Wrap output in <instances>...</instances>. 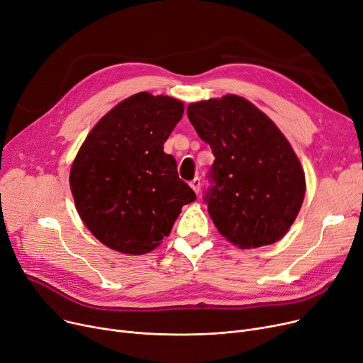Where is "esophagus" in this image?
<instances>
[{
	"label": "esophagus",
	"instance_id": "esophagus-1",
	"mask_svg": "<svg viewBox=\"0 0 363 363\" xmlns=\"http://www.w3.org/2000/svg\"><path fill=\"white\" fill-rule=\"evenodd\" d=\"M191 187L194 189V191L196 194H199V189H201V179L199 177H195L192 182H191Z\"/></svg>",
	"mask_w": 363,
	"mask_h": 363
}]
</instances>
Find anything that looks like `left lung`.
<instances>
[{"label": "left lung", "instance_id": "8db88e82", "mask_svg": "<svg viewBox=\"0 0 363 363\" xmlns=\"http://www.w3.org/2000/svg\"><path fill=\"white\" fill-rule=\"evenodd\" d=\"M187 118L216 157L203 201L217 230L239 248L279 240L306 194L304 171L285 135L235 94L191 103Z\"/></svg>", "mask_w": 363, "mask_h": 363}]
</instances>
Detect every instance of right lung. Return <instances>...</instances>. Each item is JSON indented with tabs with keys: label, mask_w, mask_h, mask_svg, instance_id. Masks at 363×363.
I'll return each mask as SVG.
<instances>
[{
	"label": "right lung",
	"mask_w": 363,
	"mask_h": 363,
	"mask_svg": "<svg viewBox=\"0 0 363 363\" xmlns=\"http://www.w3.org/2000/svg\"><path fill=\"white\" fill-rule=\"evenodd\" d=\"M184 112L180 100L134 94L103 116L71 168L81 220L106 247L133 255L157 248L182 206L196 199L164 143Z\"/></svg>",
	"instance_id": "add662e5"
}]
</instances>
